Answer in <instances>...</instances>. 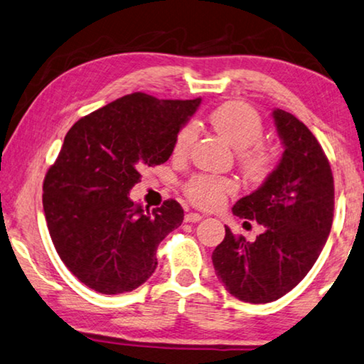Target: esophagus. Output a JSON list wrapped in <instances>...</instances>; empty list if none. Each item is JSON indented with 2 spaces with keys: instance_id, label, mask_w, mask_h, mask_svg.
<instances>
[{
  "instance_id": "esophagus-1",
  "label": "esophagus",
  "mask_w": 364,
  "mask_h": 364,
  "mask_svg": "<svg viewBox=\"0 0 364 364\" xmlns=\"http://www.w3.org/2000/svg\"><path fill=\"white\" fill-rule=\"evenodd\" d=\"M200 219H203V215L198 213H188L184 215V222H199Z\"/></svg>"
}]
</instances>
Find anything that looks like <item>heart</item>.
<instances>
[{
  "instance_id": "heart-1",
  "label": "heart",
  "mask_w": 364,
  "mask_h": 364,
  "mask_svg": "<svg viewBox=\"0 0 364 364\" xmlns=\"http://www.w3.org/2000/svg\"><path fill=\"white\" fill-rule=\"evenodd\" d=\"M209 122L232 147L237 149V161L240 170L252 180H264L278 164V154L273 145L262 140L263 119L258 111L243 101L225 102L209 114ZM196 126L184 124L178 130L173 142V155L189 154L196 140ZM183 191L194 205L204 209L219 208L227 196L237 191L235 181L215 175H194L184 183Z\"/></svg>"
}]
</instances>
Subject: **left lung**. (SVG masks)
I'll list each match as a JSON object with an SVG mask.
<instances>
[{"label":"left lung","mask_w":364,"mask_h":364,"mask_svg":"<svg viewBox=\"0 0 364 364\" xmlns=\"http://www.w3.org/2000/svg\"><path fill=\"white\" fill-rule=\"evenodd\" d=\"M284 144L276 170L257 191L238 199L234 214L264 227L255 242L225 237L213 253L222 286L243 302L267 304L296 287L317 262L332 229L335 189L328 159L304 122L273 111ZM248 224V222H245Z\"/></svg>","instance_id":"obj_1"}]
</instances>
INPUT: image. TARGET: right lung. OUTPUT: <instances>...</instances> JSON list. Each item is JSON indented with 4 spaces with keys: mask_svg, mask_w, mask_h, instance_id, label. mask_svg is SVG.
Returning <instances> with one entry per match:
<instances>
[{
    "mask_svg": "<svg viewBox=\"0 0 364 364\" xmlns=\"http://www.w3.org/2000/svg\"><path fill=\"white\" fill-rule=\"evenodd\" d=\"M199 102L139 91L81 117L65 135L42 204L58 257L90 289L122 294L154 274L156 248L181 225L183 208L166 199L142 209L129 191L140 168L170 159L176 132Z\"/></svg>",
    "mask_w": 364,
    "mask_h": 364,
    "instance_id": "1",
    "label": "right lung"
}]
</instances>
